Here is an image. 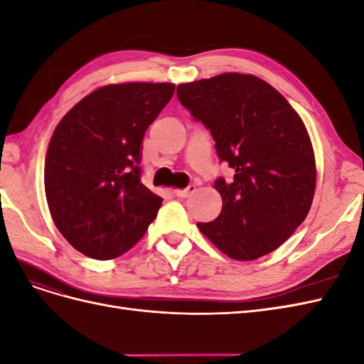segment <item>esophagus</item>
<instances>
[{
  "mask_svg": "<svg viewBox=\"0 0 364 364\" xmlns=\"http://www.w3.org/2000/svg\"><path fill=\"white\" fill-rule=\"evenodd\" d=\"M194 191H196V185H188L185 190H174L173 193H174V196H178V197H182V199H185V197H190Z\"/></svg>",
  "mask_w": 364,
  "mask_h": 364,
  "instance_id": "34e87169",
  "label": "esophagus"
}]
</instances>
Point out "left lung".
<instances>
[{"label": "left lung", "mask_w": 364, "mask_h": 364, "mask_svg": "<svg viewBox=\"0 0 364 364\" xmlns=\"http://www.w3.org/2000/svg\"><path fill=\"white\" fill-rule=\"evenodd\" d=\"M191 117L211 132L217 156L234 171L214 183L222 213L200 232L238 261H252L291 237L313 203L316 162L304 121L273 86L226 73L178 86Z\"/></svg>", "instance_id": "left-lung-1"}]
</instances>
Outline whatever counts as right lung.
<instances>
[{"label":"right lung","instance_id":"add662e5","mask_svg":"<svg viewBox=\"0 0 364 364\" xmlns=\"http://www.w3.org/2000/svg\"><path fill=\"white\" fill-rule=\"evenodd\" d=\"M173 94V83L107 85L54 129L43 168L47 202L59 232L83 255H123L158 215L162 199L141 182V147Z\"/></svg>","mask_w":364,"mask_h":364}]
</instances>
